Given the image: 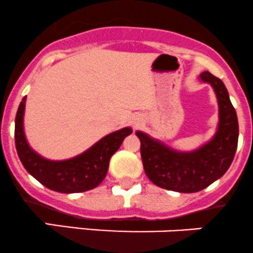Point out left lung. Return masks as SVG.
Returning a JSON list of instances; mask_svg holds the SVG:
<instances>
[{"mask_svg":"<svg viewBox=\"0 0 253 253\" xmlns=\"http://www.w3.org/2000/svg\"><path fill=\"white\" fill-rule=\"evenodd\" d=\"M200 80L212 86L219 104V124L215 136L192 152H180L137 131L141 141L143 168L152 183L167 190L197 193L221 178L234 161L239 141L237 115L224 83L209 72Z\"/></svg>","mask_w":253,"mask_h":253,"instance_id":"obj_1","label":"left lung"}]
</instances>
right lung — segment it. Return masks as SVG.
I'll return each instance as SVG.
<instances>
[{"label":"right lung","mask_w":253,"mask_h":253,"mask_svg":"<svg viewBox=\"0 0 253 253\" xmlns=\"http://www.w3.org/2000/svg\"><path fill=\"white\" fill-rule=\"evenodd\" d=\"M27 96L22 99L14 121V141L17 153L32 176L50 190L58 193H83L101 183L109 170L110 158L120 148L124 139L132 133L131 127L115 131L79 156L64 161H50L29 147L23 128Z\"/></svg>","instance_id":"1"}]
</instances>
